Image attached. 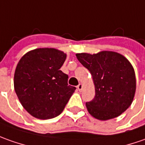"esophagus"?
I'll return each mask as SVG.
<instances>
[{"label":"esophagus","mask_w":145,"mask_h":145,"mask_svg":"<svg viewBox=\"0 0 145 145\" xmlns=\"http://www.w3.org/2000/svg\"><path fill=\"white\" fill-rule=\"evenodd\" d=\"M82 88H83V84H79L77 85V89H78L79 91H81Z\"/></svg>","instance_id":"obj_1"}]
</instances>
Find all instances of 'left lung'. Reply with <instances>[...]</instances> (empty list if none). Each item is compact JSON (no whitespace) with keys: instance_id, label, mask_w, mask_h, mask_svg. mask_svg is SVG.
Segmentation results:
<instances>
[{"instance_id":"left-lung-1","label":"left lung","mask_w":145,"mask_h":145,"mask_svg":"<svg viewBox=\"0 0 145 145\" xmlns=\"http://www.w3.org/2000/svg\"><path fill=\"white\" fill-rule=\"evenodd\" d=\"M76 56L90 72L95 85V97L86 102L88 112L101 120L123 113L131 105L136 92V76L130 62L120 53L111 51Z\"/></svg>"}]
</instances>
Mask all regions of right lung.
<instances>
[{
	"label": "right lung",
	"mask_w": 145,
	"mask_h": 145,
	"mask_svg": "<svg viewBox=\"0 0 145 145\" xmlns=\"http://www.w3.org/2000/svg\"><path fill=\"white\" fill-rule=\"evenodd\" d=\"M66 54L55 48L27 52L16 65L14 89L26 111L40 120L54 118L63 112L76 88L61 70Z\"/></svg>",
	"instance_id": "add662e5"
}]
</instances>
